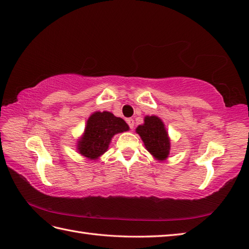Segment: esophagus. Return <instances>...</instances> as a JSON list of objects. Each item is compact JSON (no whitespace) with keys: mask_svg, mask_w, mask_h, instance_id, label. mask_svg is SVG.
<instances>
[{"mask_svg":"<svg viewBox=\"0 0 249 249\" xmlns=\"http://www.w3.org/2000/svg\"><path fill=\"white\" fill-rule=\"evenodd\" d=\"M126 124H129V126H130V129H131V130H133V128H134V124H135L133 119H132V118H128V119H126Z\"/></svg>","mask_w":249,"mask_h":249,"instance_id":"esophagus-1","label":"esophagus"}]
</instances>
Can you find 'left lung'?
<instances>
[{
	"mask_svg": "<svg viewBox=\"0 0 249 249\" xmlns=\"http://www.w3.org/2000/svg\"><path fill=\"white\" fill-rule=\"evenodd\" d=\"M136 132L145 143L147 150L158 160H165L169 154L170 142L162 120L157 116H147L145 124L139 125Z\"/></svg>",
	"mask_w": 249,
	"mask_h": 249,
	"instance_id": "8db88e82",
	"label": "left lung"
}]
</instances>
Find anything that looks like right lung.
Returning <instances> with one entry per match:
<instances>
[{"mask_svg":"<svg viewBox=\"0 0 249 249\" xmlns=\"http://www.w3.org/2000/svg\"><path fill=\"white\" fill-rule=\"evenodd\" d=\"M129 130L121 118L109 112H96L87 120L84 136L79 142V151L88 159H97L107 150L112 137Z\"/></svg>","mask_w":249,"mask_h":249,"instance_id":"add662e5","label":"right lung"}]
</instances>
